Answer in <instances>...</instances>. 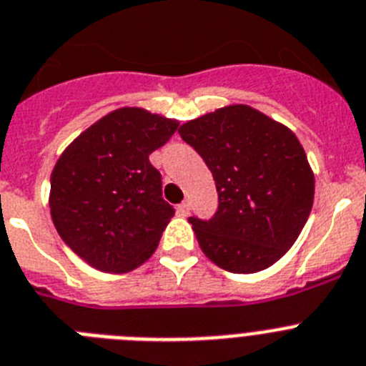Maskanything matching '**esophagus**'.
<instances>
[{
  "label": "esophagus",
  "mask_w": 366,
  "mask_h": 366,
  "mask_svg": "<svg viewBox=\"0 0 366 366\" xmlns=\"http://www.w3.org/2000/svg\"><path fill=\"white\" fill-rule=\"evenodd\" d=\"M177 213H179L181 217H187V214L190 213V204H189V202H183V204L177 205Z\"/></svg>",
  "instance_id": "1"
}]
</instances>
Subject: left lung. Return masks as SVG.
Masks as SVG:
<instances>
[{
	"label": "left lung",
	"mask_w": 366,
	"mask_h": 366,
	"mask_svg": "<svg viewBox=\"0 0 366 366\" xmlns=\"http://www.w3.org/2000/svg\"><path fill=\"white\" fill-rule=\"evenodd\" d=\"M213 174L218 211L189 218L198 244L227 272L272 267L295 244L315 198V176L287 126L249 105H227L179 127Z\"/></svg>",
	"instance_id": "obj_1"
}]
</instances>
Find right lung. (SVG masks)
I'll list each match as a JSON object with an SVG mask.
<instances>
[{"label": "right lung", "mask_w": 366, "mask_h": 366, "mask_svg": "<svg viewBox=\"0 0 366 366\" xmlns=\"http://www.w3.org/2000/svg\"><path fill=\"white\" fill-rule=\"evenodd\" d=\"M177 127V120L146 109L122 107L61 153L49 190L53 226L90 267L124 274L153 255L174 207L162 199L149 153Z\"/></svg>", "instance_id": "add662e5"}]
</instances>
